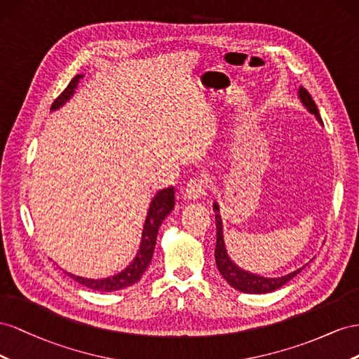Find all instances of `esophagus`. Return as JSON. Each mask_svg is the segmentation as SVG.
I'll return each instance as SVG.
<instances>
[{
	"mask_svg": "<svg viewBox=\"0 0 359 359\" xmlns=\"http://www.w3.org/2000/svg\"><path fill=\"white\" fill-rule=\"evenodd\" d=\"M204 196V185L200 179H191L183 191V198L187 201H197Z\"/></svg>",
	"mask_w": 359,
	"mask_h": 359,
	"instance_id": "obj_1",
	"label": "esophagus"
}]
</instances>
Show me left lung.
I'll return each mask as SVG.
<instances>
[{"label":"left lung","mask_w":359,"mask_h":359,"mask_svg":"<svg viewBox=\"0 0 359 359\" xmlns=\"http://www.w3.org/2000/svg\"><path fill=\"white\" fill-rule=\"evenodd\" d=\"M298 99L301 100V104L306 108V111H309L310 114H313L316 117V120L320 123V125H323V121L319 114V109H317V105L314 104V100L311 99L309 91H306L304 87L298 88ZM212 206H213V212H215V221H217V247H215V262H217V268H218L219 273L224 276V280L227 281L233 289H236L243 293H250V294L271 293V292H275L280 287H283L285 283H289L293 276H296L304 269V266H302V268H299V269H296L287 275L276 276V278H271V276H262V275L242 269L241 266H238L230 259L227 248H225L224 225H222L218 201L213 200Z\"/></svg>","instance_id":"1"}]
</instances>
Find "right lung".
I'll list each match as a JSON object with an SVG mask.
<instances>
[{
  "label": "right lung",
  "mask_w": 359,
  "mask_h": 359,
  "mask_svg": "<svg viewBox=\"0 0 359 359\" xmlns=\"http://www.w3.org/2000/svg\"><path fill=\"white\" fill-rule=\"evenodd\" d=\"M84 76V74H78L74 76V79L70 81L66 90L61 93L55 100L53 107H50V111H58L61 107H65L67 102L74 97L75 91L78 88V84L81 78ZM174 209V188H163L155 194V197L151 198L149 204V210L146 215V221L144 225H142V233H141V242H140V248L135 254L134 260H132L125 269L117 272L116 275L107 276V278H84V276H79L75 273L66 272L70 278H74L76 283L86 285V287L91 290H97V292H114V290H121L125 287H129V285L138 283V280L142 276V273L146 272L147 266L151 262L153 252H155L156 247V238H158V231L162 221L165 219L170 212Z\"/></svg>",
  "instance_id": "right-lung-1"
}]
</instances>
